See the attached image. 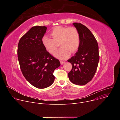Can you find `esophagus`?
<instances>
[{
	"label": "esophagus",
	"mask_w": 120,
	"mask_h": 120,
	"mask_svg": "<svg viewBox=\"0 0 120 120\" xmlns=\"http://www.w3.org/2000/svg\"><path fill=\"white\" fill-rule=\"evenodd\" d=\"M60 63H61V64H63L64 63V61H63L62 60H61V61H60Z\"/></svg>",
	"instance_id": "1"
}]
</instances>
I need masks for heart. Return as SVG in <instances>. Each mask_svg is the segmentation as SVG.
Returning <instances> with one entry per match:
<instances>
[{
    "label": "heart",
    "instance_id": "obj_1",
    "mask_svg": "<svg viewBox=\"0 0 120 120\" xmlns=\"http://www.w3.org/2000/svg\"><path fill=\"white\" fill-rule=\"evenodd\" d=\"M51 38L44 36L42 43L45 48L51 54H54L59 45L61 47L55 56L62 59L69 56L70 52L74 53L80 45V36L77 29L74 27L57 26L50 33Z\"/></svg>",
    "mask_w": 120,
    "mask_h": 120
}]
</instances>
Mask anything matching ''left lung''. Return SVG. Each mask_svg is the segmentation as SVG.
Wrapping results in <instances>:
<instances>
[{
	"label": "left lung",
	"mask_w": 120,
	"mask_h": 120,
	"mask_svg": "<svg viewBox=\"0 0 120 120\" xmlns=\"http://www.w3.org/2000/svg\"><path fill=\"white\" fill-rule=\"evenodd\" d=\"M78 31L80 45L75 55L67 60L72 65L68 75L73 83L83 85L89 82L94 76L99 61L97 42L90 30L83 25L74 23Z\"/></svg>",
	"instance_id": "left-lung-1"
}]
</instances>
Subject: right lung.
<instances>
[{
    "mask_svg": "<svg viewBox=\"0 0 120 120\" xmlns=\"http://www.w3.org/2000/svg\"><path fill=\"white\" fill-rule=\"evenodd\" d=\"M46 26H33L20 38L18 57L21 72L34 86L44 89L54 82V70L59 67L58 59L51 56L42 43Z\"/></svg>",
    "mask_w": 120,
    "mask_h": 120,
    "instance_id": "right-lung-1",
    "label": "right lung"
}]
</instances>
